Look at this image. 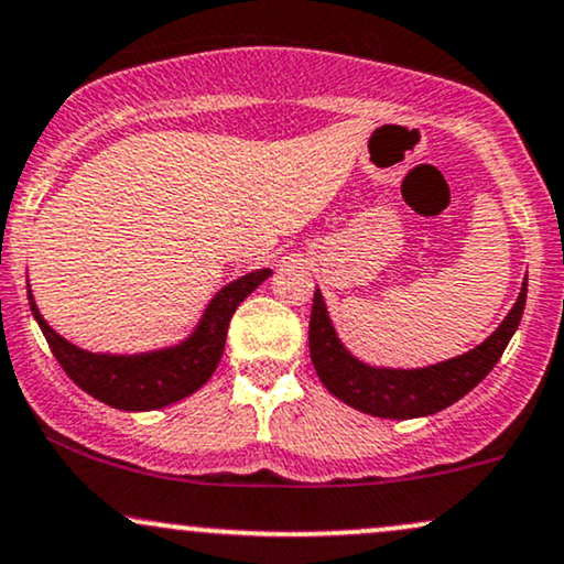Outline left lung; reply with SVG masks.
Returning <instances> with one entry per match:
<instances>
[{
	"label": "left lung",
	"instance_id": "1",
	"mask_svg": "<svg viewBox=\"0 0 564 564\" xmlns=\"http://www.w3.org/2000/svg\"><path fill=\"white\" fill-rule=\"evenodd\" d=\"M528 278L522 281L520 296L510 310V315L476 349L459 355L446 362L431 365L420 370H391L370 368L351 357L344 344L338 341L334 325H330L328 310H325L323 294L315 291L310 315V357L325 389L334 397L355 406L359 412H368L376 417L410 420L433 415L463 399L484 381L499 357L505 355L507 344L518 330L522 310H525Z\"/></svg>",
	"mask_w": 564,
	"mask_h": 564
}]
</instances>
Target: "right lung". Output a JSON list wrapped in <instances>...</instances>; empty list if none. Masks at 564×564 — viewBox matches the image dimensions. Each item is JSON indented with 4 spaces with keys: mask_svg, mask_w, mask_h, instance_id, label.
Segmentation results:
<instances>
[{
    "mask_svg": "<svg viewBox=\"0 0 564 564\" xmlns=\"http://www.w3.org/2000/svg\"><path fill=\"white\" fill-rule=\"evenodd\" d=\"M268 275V268L254 270L217 291L194 334L178 347L131 357L94 355V351L73 347L63 336L54 334L39 315L31 291L29 302L52 355L57 357L59 368L70 376L73 383L115 410L144 412L178 402L209 381L226 347L230 317Z\"/></svg>",
    "mask_w": 564,
    "mask_h": 564,
    "instance_id": "right-lung-1",
    "label": "right lung"
}]
</instances>
